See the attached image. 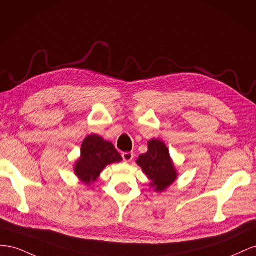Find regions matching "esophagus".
Wrapping results in <instances>:
<instances>
[{"label":"esophagus","instance_id":"1","mask_svg":"<svg viewBox=\"0 0 256 256\" xmlns=\"http://www.w3.org/2000/svg\"><path fill=\"white\" fill-rule=\"evenodd\" d=\"M122 158L126 160V162H130L134 158V154L132 152H123L122 153Z\"/></svg>","mask_w":256,"mask_h":256}]
</instances>
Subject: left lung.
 <instances>
[{
    "label": "left lung",
    "instance_id": "obj_1",
    "mask_svg": "<svg viewBox=\"0 0 256 256\" xmlns=\"http://www.w3.org/2000/svg\"><path fill=\"white\" fill-rule=\"evenodd\" d=\"M136 163L149 178L150 186L154 192H163L177 179V170L170 156L166 144L160 140L148 142V151L140 156Z\"/></svg>",
    "mask_w": 256,
    "mask_h": 256
}]
</instances>
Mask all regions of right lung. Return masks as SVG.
I'll list each match as a JSON object with an SVG mask.
<instances>
[{"mask_svg":"<svg viewBox=\"0 0 256 256\" xmlns=\"http://www.w3.org/2000/svg\"><path fill=\"white\" fill-rule=\"evenodd\" d=\"M121 160L120 153L110 142L92 134L86 136L82 144V156L75 164L74 172L80 180L89 186L98 180L107 165Z\"/></svg>","mask_w":256,"mask_h":256,"instance_id":"right-lung-1","label":"right lung"}]
</instances>
